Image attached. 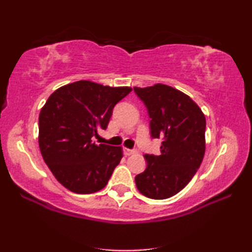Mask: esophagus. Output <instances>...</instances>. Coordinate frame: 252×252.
<instances>
[{
  "label": "esophagus",
  "mask_w": 252,
  "mask_h": 252,
  "mask_svg": "<svg viewBox=\"0 0 252 252\" xmlns=\"http://www.w3.org/2000/svg\"><path fill=\"white\" fill-rule=\"evenodd\" d=\"M134 152H135L134 150H129V149H126V148H124V154H125L126 157L130 156V154H133Z\"/></svg>",
  "instance_id": "obj_1"
}]
</instances>
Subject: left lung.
Listing matches in <instances>:
<instances>
[{
  "label": "left lung",
  "mask_w": 252,
  "mask_h": 252,
  "mask_svg": "<svg viewBox=\"0 0 252 252\" xmlns=\"http://www.w3.org/2000/svg\"><path fill=\"white\" fill-rule=\"evenodd\" d=\"M134 91L148 108L151 136L162 138L161 154H145L148 165L135 183L149 198H169L188 185L202 163L206 119L190 96L172 87L158 83Z\"/></svg>",
  "instance_id": "8db88e82"
}]
</instances>
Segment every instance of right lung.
I'll use <instances>...</instances> for the list:
<instances>
[{
  "label": "right lung",
  "instance_id": "obj_1",
  "mask_svg": "<svg viewBox=\"0 0 252 252\" xmlns=\"http://www.w3.org/2000/svg\"><path fill=\"white\" fill-rule=\"evenodd\" d=\"M129 87L81 80L54 91L39 115V149L60 184L73 192L92 193L108 184L123 158L122 146L92 142L106 129L113 109Z\"/></svg>",
  "mask_w": 252,
  "mask_h": 252
}]
</instances>
